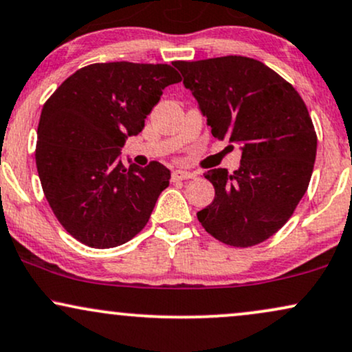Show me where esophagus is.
I'll return each mask as SVG.
<instances>
[{
    "instance_id": "1",
    "label": "esophagus",
    "mask_w": 352,
    "mask_h": 352,
    "mask_svg": "<svg viewBox=\"0 0 352 352\" xmlns=\"http://www.w3.org/2000/svg\"><path fill=\"white\" fill-rule=\"evenodd\" d=\"M195 177H197V173L188 172V170H180V168L173 172V179L175 180H192Z\"/></svg>"
}]
</instances>
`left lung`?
<instances>
[{"label":"left lung","mask_w":352,"mask_h":352,"mask_svg":"<svg viewBox=\"0 0 352 352\" xmlns=\"http://www.w3.org/2000/svg\"><path fill=\"white\" fill-rule=\"evenodd\" d=\"M211 134L241 146V167L205 172L214 200L197 217L232 248L264 243L289 221L310 184L316 133L307 104L277 72L243 55L177 60Z\"/></svg>","instance_id":"left-lung-1"}]
</instances>
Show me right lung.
Segmentation results:
<instances>
[{"instance_id":"right-lung-1","label":"right lung","mask_w":352,"mask_h":352,"mask_svg":"<svg viewBox=\"0 0 352 352\" xmlns=\"http://www.w3.org/2000/svg\"><path fill=\"white\" fill-rule=\"evenodd\" d=\"M167 63H91L70 75L45 101L37 128L42 190L63 230L85 245L116 248L142 231L170 170L120 160L165 87L179 83Z\"/></svg>"}]
</instances>
